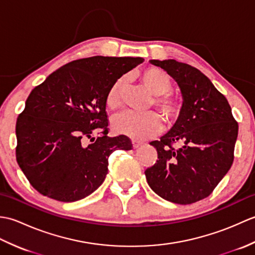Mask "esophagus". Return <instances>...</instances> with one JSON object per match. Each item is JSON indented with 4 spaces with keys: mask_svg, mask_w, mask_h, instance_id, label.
<instances>
[{
    "mask_svg": "<svg viewBox=\"0 0 255 255\" xmlns=\"http://www.w3.org/2000/svg\"><path fill=\"white\" fill-rule=\"evenodd\" d=\"M141 144H142V142L137 141V140H132V147H133L134 149H138Z\"/></svg>",
    "mask_w": 255,
    "mask_h": 255,
    "instance_id": "obj_1",
    "label": "esophagus"
}]
</instances>
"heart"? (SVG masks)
<instances>
[{
    "instance_id": "b5f03b06",
    "label": "heart",
    "mask_w": 255,
    "mask_h": 255,
    "mask_svg": "<svg viewBox=\"0 0 255 255\" xmlns=\"http://www.w3.org/2000/svg\"><path fill=\"white\" fill-rule=\"evenodd\" d=\"M139 79L151 94L155 95L153 105L169 123L178 119L182 112V103L177 96L170 93L172 80L163 70L156 67H148L139 72ZM125 79L116 80L106 95V104L111 110H116L122 105L123 88ZM113 130L118 134L133 139H145L160 132L162 123L159 115L153 112L138 114L124 112L114 116L112 121Z\"/></svg>"
}]
</instances>
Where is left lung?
I'll use <instances>...</instances> for the list:
<instances>
[{"label":"left lung","instance_id":"left-lung-1","mask_svg":"<svg viewBox=\"0 0 255 255\" xmlns=\"http://www.w3.org/2000/svg\"><path fill=\"white\" fill-rule=\"evenodd\" d=\"M175 80L182 112L174 126L151 141L158 152L144 171L151 189L169 202L188 205L211 194L234 162L238 123L226 97L198 69L174 59L150 60ZM173 143H181L178 149Z\"/></svg>","mask_w":255,"mask_h":255}]
</instances>
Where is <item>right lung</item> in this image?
I'll return each instance as SVG.
<instances>
[{"label": "right lung", "instance_id": "add662e5", "mask_svg": "<svg viewBox=\"0 0 255 255\" xmlns=\"http://www.w3.org/2000/svg\"><path fill=\"white\" fill-rule=\"evenodd\" d=\"M141 62L140 57L79 59L30 92L16 122V160L36 191L59 202H77L104 182L112 152L132 148L126 136H107L106 95ZM96 132L102 133L97 138Z\"/></svg>", "mask_w": 255, "mask_h": 255}]
</instances>
